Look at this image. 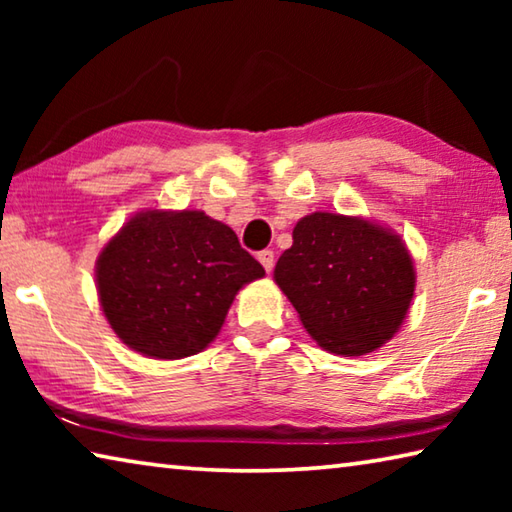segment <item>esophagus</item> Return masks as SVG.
<instances>
[{
  "instance_id": "esophagus-1",
  "label": "esophagus",
  "mask_w": 512,
  "mask_h": 512,
  "mask_svg": "<svg viewBox=\"0 0 512 512\" xmlns=\"http://www.w3.org/2000/svg\"><path fill=\"white\" fill-rule=\"evenodd\" d=\"M257 259H259V264L264 266L266 273L273 271V266H275V253H273V250H262V253L257 255Z\"/></svg>"
}]
</instances>
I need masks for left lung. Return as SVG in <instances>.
Instances as JSON below:
<instances>
[{"mask_svg": "<svg viewBox=\"0 0 512 512\" xmlns=\"http://www.w3.org/2000/svg\"><path fill=\"white\" fill-rule=\"evenodd\" d=\"M275 284L320 348L361 357L391 341L409 314L415 268L391 228L361 216L314 212L293 228Z\"/></svg>", "mask_w": 512, "mask_h": 512, "instance_id": "8db88e82", "label": "left lung"}]
</instances>
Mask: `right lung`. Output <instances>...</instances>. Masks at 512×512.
I'll return each mask as SVG.
<instances>
[{"label": "right lung", "instance_id": "1", "mask_svg": "<svg viewBox=\"0 0 512 512\" xmlns=\"http://www.w3.org/2000/svg\"><path fill=\"white\" fill-rule=\"evenodd\" d=\"M94 275L121 343L173 361L219 336L239 289L264 268L232 228L201 210H142L103 246Z\"/></svg>", "mask_w": 512, "mask_h": 512}]
</instances>
